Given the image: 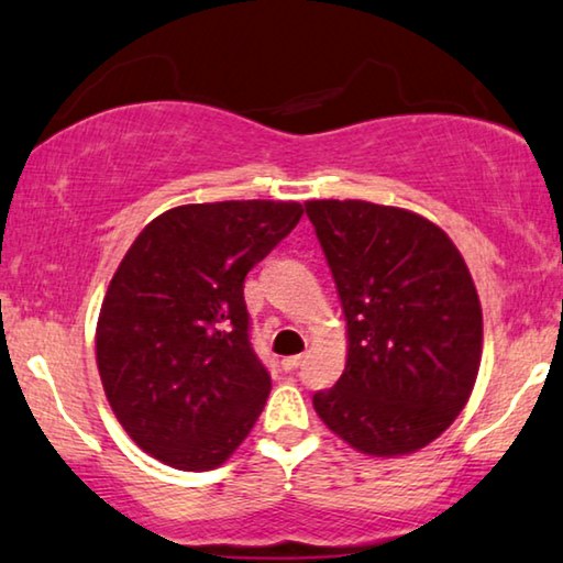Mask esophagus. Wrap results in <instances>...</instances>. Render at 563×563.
Listing matches in <instances>:
<instances>
[{
    "instance_id": "1",
    "label": "esophagus",
    "mask_w": 563,
    "mask_h": 563,
    "mask_svg": "<svg viewBox=\"0 0 563 563\" xmlns=\"http://www.w3.org/2000/svg\"><path fill=\"white\" fill-rule=\"evenodd\" d=\"M299 365H301V354H291V357H284V360H282V367L287 369V372L297 369Z\"/></svg>"
}]
</instances>
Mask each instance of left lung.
Returning a JSON list of instances; mask_svg holds the SVG:
<instances>
[{
  "label": "left lung",
  "mask_w": 563,
  "mask_h": 563,
  "mask_svg": "<svg viewBox=\"0 0 563 563\" xmlns=\"http://www.w3.org/2000/svg\"><path fill=\"white\" fill-rule=\"evenodd\" d=\"M347 319V365L311 397L334 435L405 455L457 418L481 367L483 314L443 229L395 206L307 201Z\"/></svg>",
  "instance_id": "8db88e82"
}]
</instances>
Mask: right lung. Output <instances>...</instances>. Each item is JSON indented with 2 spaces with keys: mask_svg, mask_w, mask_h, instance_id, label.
<instances>
[{
  "mask_svg": "<svg viewBox=\"0 0 563 563\" xmlns=\"http://www.w3.org/2000/svg\"><path fill=\"white\" fill-rule=\"evenodd\" d=\"M294 201L178 206L145 227L98 319V369L120 426L180 471H211L244 443L272 390L252 347L244 279L289 236Z\"/></svg>",
  "mask_w": 563,
  "mask_h": 563,
  "instance_id": "add662e5",
  "label": "right lung"
}]
</instances>
